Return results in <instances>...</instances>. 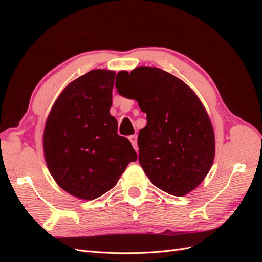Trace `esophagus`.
I'll list each match as a JSON object with an SVG mask.
<instances>
[{
  "instance_id": "34e87169",
  "label": "esophagus",
  "mask_w": 262,
  "mask_h": 262,
  "mask_svg": "<svg viewBox=\"0 0 262 262\" xmlns=\"http://www.w3.org/2000/svg\"><path fill=\"white\" fill-rule=\"evenodd\" d=\"M137 139H138L137 134H133V136H130V137H129V140H130V142H131V144H132L133 148L136 149V150H138V142H137Z\"/></svg>"
}]
</instances>
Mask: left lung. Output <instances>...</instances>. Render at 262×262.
<instances>
[{"label": "left lung", "instance_id": "obj_1", "mask_svg": "<svg viewBox=\"0 0 262 262\" xmlns=\"http://www.w3.org/2000/svg\"><path fill=\"white\" fill-rule=\"evenodd\" d=\"M118 93L136 99L147 123L138 137L139 163L150 182L181 196L199 186L215 155V137L200 99L164 70L139 67L118 73Z\"/></svg>", "mask_w": 262, "mask_h": 262}]
</instances>
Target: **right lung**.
I'll return each instance as SVG.
<instances>
[{
    "instance_id": "obj_1",
    "label": "right lung",
    "mask_w": 262,
    "mask_h": 262,
    "mask_svg": "<svg viewBox=\"0 0 262 262\" xmlns=\"http://www.w3.org/2000/svg\"><path fill=\"white\" fill-rule=\"evenodd\" d=\"M115 71L92 70L55 100L43 131V153L57 184L78 199L113 189L137 153L110 115Z\"/></svg>"
}]
</instances>
